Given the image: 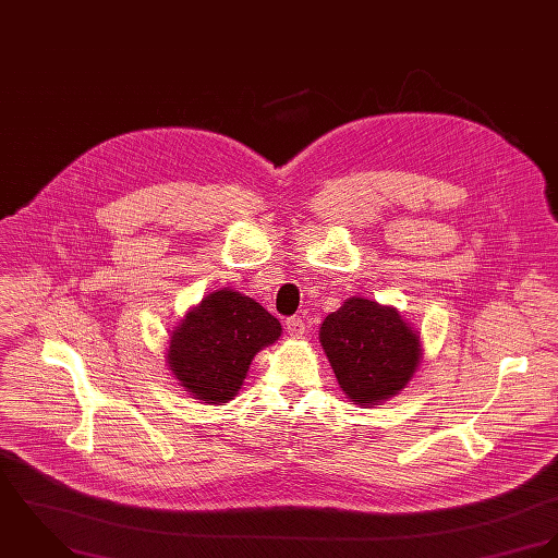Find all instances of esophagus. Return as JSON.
<instances>
[{"mask_svg":"<svg viewBox=\"0 0 558 558\" xmlns=\"http://www.w3.org/2000/svg\"><path fill=\"white\" fill-rule=\"evenodd\" d=\"M287 331L295 338H302L306 331H308V325L304 323L302 316H289L287 318Z\"/></svg>","mask_w":558,"mask_h":558,"instance_id":"esophagus-1","label":"esophagus"}]
</instances>
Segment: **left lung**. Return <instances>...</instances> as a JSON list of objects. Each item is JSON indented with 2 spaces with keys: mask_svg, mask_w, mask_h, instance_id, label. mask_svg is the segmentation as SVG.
<instances>
[{
  "mask_svg": "<svg viewBox=\"0 0 558 558\" xmlns=\"http://www.w3.org/2000/svg\"><path fill=\"white\" fill-rule=\"evenodd\" d=\"M318 336L342 391L362 407L396 396L422 357L420 336L402 316L362 298L327 314Z\"/></svg>",
  "mask_w": 558,
  "mask_h": 558,
  "instance_id": "obj_1",
  "label": "left lung"
}]
</instances>
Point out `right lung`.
Wrapping results in <instances>:
<instances>
[{
	"mask_svg": "<svg viewBox=\"0 0 558 558\" xmlns=\"http://www.w3.org/2000/svg\"><path fill=\"white\" fill-rule=\"evenodd\" d=\"M280 320L238 291H218L190 310L171 336L169 366L194 398L231 400L252 357L280 338Z\"/></svg>",
	"mask_w": 558,
	"mask_h": 558,
	"instance_id": "obj_1",
	"label": "right lung"
}]
</instances>
